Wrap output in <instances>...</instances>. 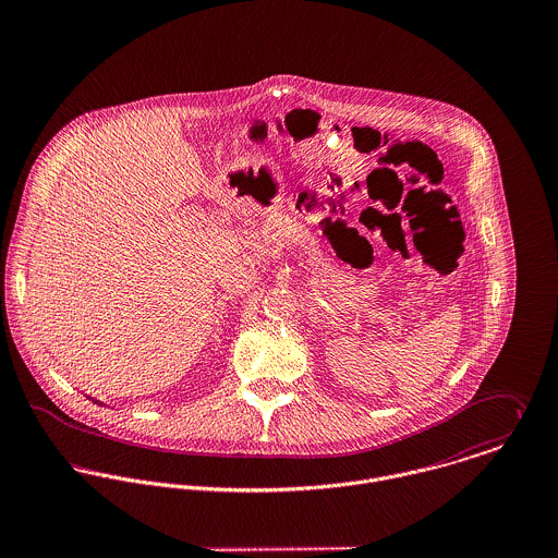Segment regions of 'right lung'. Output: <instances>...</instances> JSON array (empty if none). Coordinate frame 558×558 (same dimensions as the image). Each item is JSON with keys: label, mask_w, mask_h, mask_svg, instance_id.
<instances>
[{"label": "right lung", "mask_w": 558, "mask_h": 558, "mask_svg": "<svg viewBox=\"0 0 558 558\" xmlns=\"http://www.w3.org/2000/svg\"><path fill=\"white\" fill-rule=\"evenodd\" d=\"M89 400H94V398H89ZM94 402H96V404H102V402H98V400H94Z\"/></svg>", "instance_id": "1"}]
</instances>
